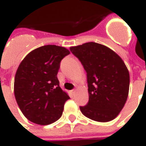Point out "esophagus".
Returning <instances> with one entry per match:
<instances>
[{"label":"esophagus","mask_w":146,"mask_h":146,"mask_svg":"<svg viewBox=\"0 0 146 146\" xmlns=\"http://www.w3.org/2000/svg\"><path fill=\"white\" fill-rule=\"evenodd\" d=\"M75 92H76V91L75 90H72V91H71V93L72 94V96H74V95H75Z\"/></svg>","instance_id":"1"}]
</instances>
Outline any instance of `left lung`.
<instances>
[{"instance_id":"8db88e82","label":"left lung","mask_w":146,"mask_h":146,"mask_svg":"<svg viewBox=\"0 0 146 146\" xmlns=\"http://www.w3.org/2000/svg\"><path fill=\"white\" fill-rule=\"evenodd\" d=\"M87 76L89 102L80 107L89 119L100 122L112 121L119 114L129 92L130 75L122 59L102 44L86 42L70 48Z\"/></svg>"}]
</instances>
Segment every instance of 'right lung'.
<instances>
[{"mask_svg":"<svg viewBox=\"0 0 146 146\" xmlns=\"http://www.w3.org/2000/svg\"><path fill=\"white\" fill-rule=\"evenodd\" d=\"M70 54L64 47L48 44L31 51L17 69L14 93L19 108L29 121L47 125L58 120L70 98L60 88V62Z\"/></svg>","mask_w":146,"mask_h":146,"instance_id":"right-lung-1","label":"right lung"}]
</instances>
